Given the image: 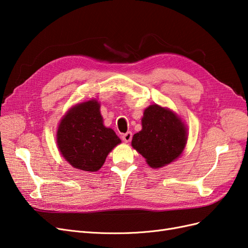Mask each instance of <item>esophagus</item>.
<instances>
[{
  "instance_id": "1",
  "label": "esophagus",
  "mask_w": 248,
  "mask_h": 248,
  "mask_svg": "<svg viewBox=\"0 0 248 248\" xmlns=\"http://www.w3.org/2000/svg\"><path fill=\"white\" fill-rule=\"evenodd\" d=\"M132 139V132L131 131H127L126 133H124L122 136V140L125 141V142H128L130 141Z\"/></svg>"
}]
</instances>
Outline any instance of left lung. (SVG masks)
<instances>
[{"label": "left lung", "instance_id": "1", "mask_svg": "<svg viewBox=\"0 0 248 248\" xmlns=\"http://www.w3.org/2000/svg\"><path fill=\"white\" fill-rule=\"evenodd\" d=\"M142 129L132 138V147L145 157L151 168H161L183 152L186 128L174 112L157 104L150 106L141 119Z\"/></svg>", "mask_w": 248, "mask_h": 248}]
</instances>
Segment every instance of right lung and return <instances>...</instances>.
Wrapping results in <instances>:
<instances>
[{"instance_id": "1", "label": "right lung", "mask_w": 248, "mask_h": 248, "mask_svg": "<svg viewBox=\"0 0 248 248\" xmlns=\"http://www.w3.org/2000/svg\"><path fill=\"white\" fill-rule=\"evenodd\" d=\"M99 103L90 100L72 108L59 125L57 141L64 158L86 171L98 170L114 147L121 142L103 126Z\"/></svg>"}]
</instances>
